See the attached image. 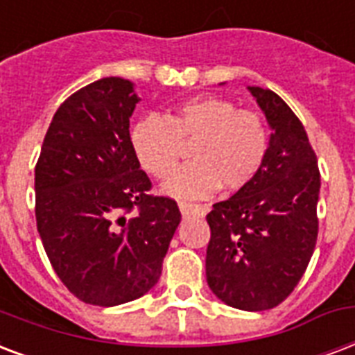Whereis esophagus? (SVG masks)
I'll return each instance as SVG.
<instances>
[{
  "label": "esophagus",
  "mask_w": 355,
  "mask_h": 355,
  "mask_svg": "<svg viewBox=\"0 0 355 355\" xmlns=\"http://www.w3.org/2000/svg\"><path fill=\"white\" fill-rule=\"evenodd\" d=\"M178 208L182 216H205L208 212L207 205H197L191 201H178Z\"/></svg>",
  "instance_id": "esophagus-1"
}]
</instances>
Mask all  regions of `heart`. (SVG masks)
Returning a JSON list of instances; mask_svg holds the SVG:
<instances>
[{
	"mask_svg": "<svg viewBox=\"0 0 355 355\" xmlns=\"http://www.w3.org/2000/svg\"><path fill=\"white\" fill-rule=\"evenodd\" d=\"M193 143V158L166 189L175 196H208L221 186L242 189L264 166L270 135L261 113L238 110L220 96H196L166 119L145 117L132 128V148L148 175L169 177Z\"/></svg>",
	"mask_w": 355,
	"mask_h": 355,
	"instance_id": "obj_1",
	"label": "heart"
}]
</instances>
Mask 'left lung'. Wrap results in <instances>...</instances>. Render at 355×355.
I'll list each match as a JSON object with an SVG mask.
<instances>
[{
  "label": "left lung",
  "instance_id": "1",
  "mask_svg": "<svg viewBox=\"0 0 355 355\" xmlns=\"http://www.w3.org/2000/svg\"><path fill=\"white\" fill-rule=\"evenodd\" d=\"M250 91L274 134L259 175L208 212L207 281L227 305L266 311L291 296L313 257L320 171L285 100L270 89Z\"/></svg>",
  "mask_w": 355,
  "mask_h": 355
}]
</instances>
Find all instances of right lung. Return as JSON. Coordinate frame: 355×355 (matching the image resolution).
Returning a JSON list of instances; mask_svg holds the SVG:
<instances>
[{
  "label": "right lung",
  "instance_id": "right-lung-1",
  "mask_svg": "<svg viewBox=\"0 0 355 355\" xmlns=\"http://www.w3.org/2000/svg\"><path fill=\"white\" fill-rule=\"evenodd\" d=\"M139 98L123 78H102L55 112L35 167L37 229L53 272L100 307L147 294L180 223L171 197L153 196L130 139Z\"/></svg>",
  "mask_w": 355,
  "mask_h": 355
}]
</instances>
